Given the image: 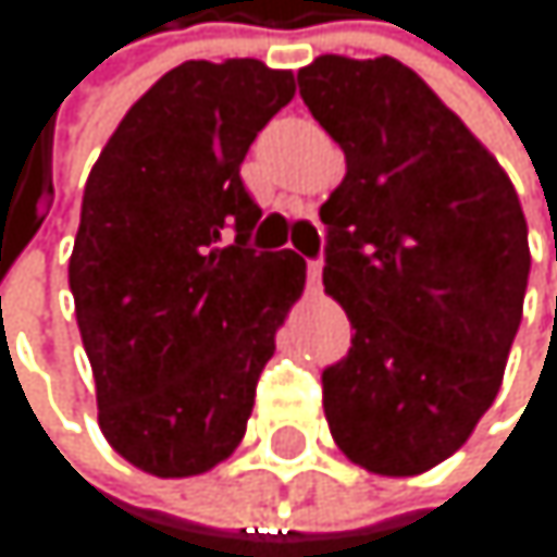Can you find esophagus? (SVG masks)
I'll return each instance as SVG.
<instances>
[{
    "label": "esophagus",
    "mask_w": 557,
    "mask_h": 557,
    "mask_svg": "<svg viewBox=\"0 0 557 557\" xmlns=\"http://www.w3.org/2000/svg\"><path fill=\"white\" fill-rule=\"evenodd\" d=\"M320 273H324V263H320V260H310V263H307V281H310L313 290L320 287Z\"/></svg>",
    "instance_id": "34e87169"
}]
</instances>
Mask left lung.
I'll list each match as a JSON object with an SVG mask.
<instances>
[{
    "label": "left lung",
    "instance_id": "1",
    "mask_svg": "<svg viewBox=\"0 0 557 557\" xmlns=\"http://www.w3.org/2000/svg\"><path fill=\"white\" fill-rule=\"evenodd\" d=\"M297 83L347 160L320 207L324 290L354 327L324 371V414L363 471L424 474L498 397L528 223L502 163L404 62L317 55Z\"/></svg>",
    "mask_w": 557,
    "mask_h": 557
}]
</instances>
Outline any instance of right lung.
Here are the masks:
<instances>
[{"label": "right lung", "mask_w": 557, "mask_h": 557, "mask_svg": "<svg viewBox=\"0 0 557 557\" xmlns=\"http://www.w3.org/2000/svg\"><path fill=\"white\" fill-rule=\"evenodd\" d=\"M294 89L260 59H189L129 106L89 170L70 290L99 431L146 474L194 478L237 451L304 294L294 250H250L260 207L240 180Z\"/></svg>", "instance_id": "obj_1"}]
</instances>
